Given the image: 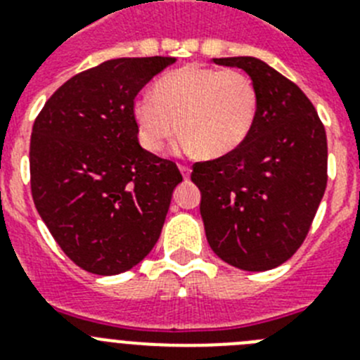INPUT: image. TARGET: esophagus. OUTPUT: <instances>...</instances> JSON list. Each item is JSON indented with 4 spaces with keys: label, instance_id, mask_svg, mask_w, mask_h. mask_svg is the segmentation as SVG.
Returning <instances> with one entry per match:
<instances>
[{
    "label": "esophagus",
    "instance_id": "34e87169",
    "mask_svg": "<svg viewBox=\"0 0 360 360\" xmlns=\"http://www.w3.org/2000/svg\"><path fill=\"white\" fill-rule=\"evenodd\" d=\"M178 169H180V173H182V176L186 180L191 176V167H187V165H178Z\"/></svg>",
    "mask_w": 360,
    "mask_h": 360
}]
</instances>
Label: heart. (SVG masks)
<instances>
[{"label":"heart","mask_w":360,"mask_h":360,"mask_svg":"<svg viewBox=\"0 0 360 360\" xmlns=\"http://www.w3.org/2000/svg\"><path fill=\"white\" fill-rule=\"evenodd\" d=\"M257 115V90L238 70L187 65L167 73L153 94L133 103V119L144 149L158 153L176 133L180 146L203 157H225L252 131ZM179 124H176V120Z\"/></svg>","instance_id":"b5f03b06"}]
</instances>
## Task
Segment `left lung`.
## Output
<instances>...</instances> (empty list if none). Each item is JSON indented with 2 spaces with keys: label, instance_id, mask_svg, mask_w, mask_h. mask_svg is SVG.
Here are the masks:
<instances>
[{
  "label": "left lung",
  "instance_id": "8db88e82",
  "mask_svg": "<svg viewBox=\"0 0 360 360\" xmlns=\"http://www.w3.org/2000/svg\"><path fill=\"white\" fill-rule=\"evenodd\" d=\"M257 90V115L243 144L198 162L191 180L211 249L249 272L285 263L307 238L326 189V133L314 104L278 70L256 57H219Z\"/></svg>",
  "mask_w": 360,
  "mask_h": 360
}]
</instances>
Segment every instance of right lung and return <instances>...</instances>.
<instances>
[{
	"label": "right lung",
	"mask_w": 360,
	"mask_h": 360,
	"mask_svg": "<svg viewBox=\"0 0 360 360\" xmlns=\"http://www.w3.org/2000/svg\"><path fill=\"white\" fill-rule=\"evenodd\" d=\"M174 57H122L73 75L46 101L30 139L36 209L75 265L115 276L160 238L182 174L139 144L133 101Z\"/></svg>",
	"instance_id": "1"
}]
</instances>
